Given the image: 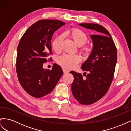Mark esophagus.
<instances>
[{
  "label": "esophagus",
  "instance_id": "obj_1",
  "mask_svg": "<svg viewBox=\"0 0 131 131\" xmlns=\"http://www.w3.org/2000/svg\"><path fill=\"white\" fill-rule=\"evenodd\" d=\"M63 73H64V74H66V73H68L69 72V70L67 69H63Z\"/></svg>",
  "mask_w": 131,
  "mask_h": 131
}]
</instances>
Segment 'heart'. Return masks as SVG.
<instances>
[{
	"label": "heart",
	"instance_id": "obj_1",
	"mask_svg": "<svg viewBox=\"0 0 131 131\" xmlns=\"http://www.w3.org/2000/svg\"><path fill=\"white\" fill-rule=\"evenodd\" d=\"M64 35H68L77 46L80 47V50L85 54H89L91 51V47L84 46V45L88 40V35L81 29L73 28L64 33ZM63 40L62 35H59L55 38L52 43L53 50L57 52H59L61 50V44ZM81 61V57L78 54L70 55L64 54L57 58L58 64L64 68L73 69Z\"/></svg>",
	"mask_w": 131,
	"mask_h": 131
}]
</instances>
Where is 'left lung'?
I'll list each match as a JSON object with an SVG mask.
<instances>
[{"label": "left lung", "instance_id": "1", "mask_svg": "<svg viewBox=\"0 0 131 131\" xmlns=\"http://www.w3.org/2000/svg\"><path fill=\"white\" fill-rule=\"evenodd\" d=\"M79 26L94 30L91 35L93 47L81 68L88 71L85 79L81 74L71 71L73 96L80 103L90 105L100 100L108 92L112 84L117 62V50L109 31L95 23H79Z\"/></svg>", "mask_w": 131, "mask_h": 131}]
</instances>
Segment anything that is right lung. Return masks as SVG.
Returning <instances> with one entry per match:
<instances>
[{"label":"right lung","instance_id":"right-lung-1","mask_svg":"<svg viewBox=\"0 0 131 131\" xmlns=\"http://www.w3.org/2000/svg\"><path fill=\"white\" fill-rule=\"evenodd\" d=\"M66 23L56 19L40 20L26 31L17 47L16 72L19 83L30 96L40 98L52 91L63 75L61 67L53 64L52 69H44L51 53L53 33Z\"/></svg>","mask_w":131,"mask_h":131}]
</instances>
